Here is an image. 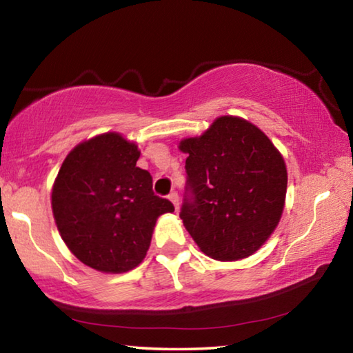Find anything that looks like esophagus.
<instances>
[{"label": "esophagus", "instance_id": "1", "mask_svg": "<svg viewBox=\"0 0 353 353\" xmlns=\"http://www.w3.org/2000/svg\"><path fill=\"white\" fill-rule=\"evenodd\" d=\"M168 198H170V201L172 202V204H174L176 210H177V208H179V194H177V191H171V193L168 194Z\"/></svg>", "mask_w": 353, "mask_h": 353}]
</instances>
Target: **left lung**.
<instances>
[{
  "label": "left lung",
  "instance_id": "obj_1",
  "mask_svg": "<svg viewBox=\"0 0 353 353\" xmlns=\"http://www.w3.org/2000/svg\"><path fill=\"white\" fill-rule=\"evenodd\" d=\"M187 154L179 216L202 252L221 261L252 255L283 212L286 166L271 140L246 119L221 117Z\"/></svg>",
  "mask_w": 353,
  "mask_h": 353
}]
</instances>
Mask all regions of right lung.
I'll list each match as a JSON object with an SVG mask.
<instances>
[{"label":"right lung","instance_id":"add662e5","mask_svg":"<svg viewBox=\"0 0 353 353\" xmlns=\"http://www.w3.org/2000/svg\"><path fill=\"white\" fill-rule=\"evenodd\" d=\"M140 151L118 134L81 143L63 160L52 187V213L62 240L83 265L126 272L151 244L155 221L174 212L137 166Z\"/></svg>","mask_w":353,"mask_h":353}]
</instances>
